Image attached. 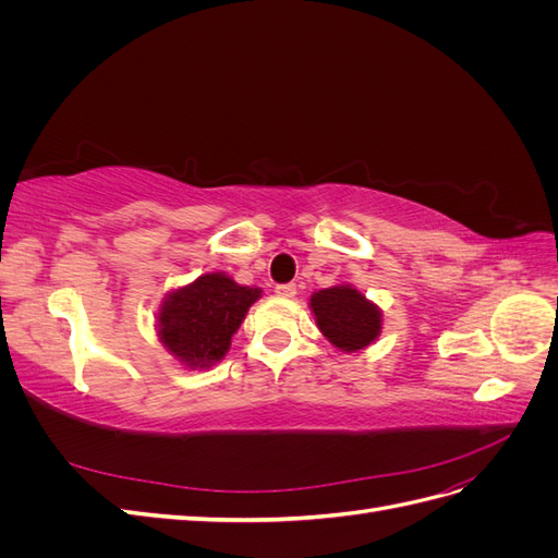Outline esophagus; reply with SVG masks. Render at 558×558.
Masks as SVG:
<instances>
[{"mask_svg":"<svg viewBox=\"0 0 558 558\" xmlns=\"http://www.w3.org/2000/svg\"><path fill=\"white\" fill-rule=\"evenodd\" d=\"M295 293H298L295 283H279L277 286V295H281V298H295Z\"/></svg>","mask_w":558,"mask_h":558,"instance_id":"34e87169","label":"esophagus"}]
</instances>
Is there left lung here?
Wrapping results in <instances>:
<instances>
[{
	"mask_svg": "<svg viewBox=\"0 0 558 558\" xmlns=\"http://www.w3.org/2000/svg\"><path fill=\"white\" fill-rule=\"evenodd\" d=\"M316 326L342 351H359L375 340L381 330L379 310L356 289L335 286L312 295Z\"/></svg>",
	"mask_w": 558,
	"mask_h": 558,
	"instance_id": "8db88e82",
	"label": "left lung"
}]
</instances>
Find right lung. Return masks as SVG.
<instances>
[{
	"instance_id": "1",
	"label": "right lung",
	"mask_w": 558,
	"mask_h": 558,
	"mask_svg": "<svg viewBox=\"0 0 558 558\" xmlns=\"http://www.w3.org/2000/svg\"><path fill=\"white\" fill-rule=\"evenodd\" d=\"M260 289L238 286L223 275H205L174 291L160 310V340L191 367L221 361Z\"/></svg>"
}]
</instances>
